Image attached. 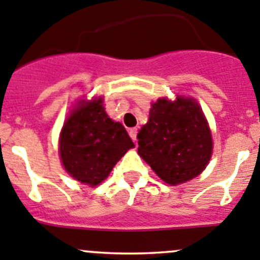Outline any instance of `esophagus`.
<instances>
[{
  "mask_svg": "<svg viewBox=\"0 0 260 260\" xmlns=\"http://www.w3.org/2000/svg\"><path fill=\"white\" fill-rule=\"evenodd\" d=\"M128 132H129L131 138H132L133 141L136 142V140H137V133H138V129H137V128H131V129L128 131Z\"/></svg>",
  "mask_w": 260,
  "mask_h": 260,
  "instance_id": "esophagus-1",
  "label": "esophagus"
}]
</instances>
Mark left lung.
I'll list each match as a JSON object with an SVG mask.
<instances>
[{"label": "left lung", "mask_w": 260, "mask_h": 260, "mask_svg": "<svg viewBox=\"0 0 260 260\" xmlns=\"http://www.w3.org/2000/svg\"><path fill=\"white\" fill-rule=\"evenodd\" d=\"M137 138L138 155L169 185L199 176L212 156L210 129L192 99H159Z\"/></svg>", "instance_id": "obj_1"}]
</instances>
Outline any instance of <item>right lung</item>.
I'll list each match as a JSON object with an SVG mask.
<instances>
[{
    "label": "right lung",
    "instance_id": "obj_1",
    "mask_svg": "<svg viewBox=\"0 0 260 260\" xmlns=\"http://www.w3.org/2000/svg\"><path fill=\"white\" fill-rule=\"evenodd\" d=\"M101 99L74 109L60 135V156L68 173L82 183L96 186L135 146L120 123L113 122Z\"/></svg>",
    "mask_w": 260,
    "mask_h": 260
}]
</instances>
